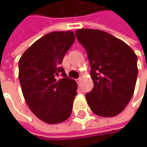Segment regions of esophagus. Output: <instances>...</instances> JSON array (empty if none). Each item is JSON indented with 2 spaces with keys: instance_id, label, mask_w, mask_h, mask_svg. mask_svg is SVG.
I'll return each instance as SVG.
<instances>
[{
  "instance_id": "1",
  "label": "esophagus",
  "mask_w": 147,
  "mask_h": 147,
  "mask_svg": "<svg viewBox=\"0 0 147 147\" xmlns=\"http://www.w3.org/2000/svg\"><path fill=\"white\" fill-rule=\"evenodd\" d=\"M81 81H82V79H81V78H78V79H77V80H76V82H78V84H79V83L81 82Z\"/></svg>"
}]
</instances>
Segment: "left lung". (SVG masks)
I'll return each mask as SVG.
<instances>
[{
	"instance_id": "8db88e82",
	"label": "left lung",
	"mask_w": 147,
	"mask_h": 147,
	"mask_svg": "<svg viewBox=\"0 0 147 147\" xmlns=\"http://www.w3.org/2000/svg\"><path fill=\"white\" fill-rule=\"evenodd\" d=\"M75 34L86 49L91 66L94 87L86 94L88 105L99 116H116L133 96L138 57L124 42L106 32L82 28Z\"/></svg>"
}]
</instances>
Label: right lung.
<instances>
[{"label": "right lung", "instance_id": "right-lung-1", "mask_svg": "<svg viewBox=\"0 0 147 147\" xmlns=\"http://www.w3.org/2000/svg\"><path fill=\"white\" fill-rule=\"evenodd\" d=\"M74 40L72 31L51 32L27 49L19 60V78L26 103L47 123H62L72 113L78 85L67 77L61 64Z\"/></svg>", "mask_w": 147, "mask_h": 147}]
</instances>
